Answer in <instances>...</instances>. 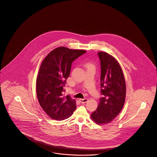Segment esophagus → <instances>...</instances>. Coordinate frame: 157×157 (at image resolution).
<instances>
[{
  "mask_svg": "<svg viewBox=\"0 0 157 157\" xmlns=\"http://www.w3.org/2000/svg\"><path fill=\"white\" fill-rule=\"evenodd\" d=\"M79 100L81 103H86L88 101V99H87V98H80Z\"/></svg>",
  "mask_w": 157,
  "mask_h": 157,
  "instance_id": "esophagus-1",
  "label": "esophagus"
}]
</instances>
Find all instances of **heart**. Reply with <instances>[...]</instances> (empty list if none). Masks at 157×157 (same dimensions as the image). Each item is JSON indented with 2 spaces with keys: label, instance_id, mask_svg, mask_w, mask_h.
<instances>
[{
  "label": "heart",
  "instance_id": "obj_1",
  "mask_svg": "<svg viewBox=\"0 0 157 157\" xmlns=\"http://www.w3.org/2000/svg\"><path fill=\"white\" fill-rule=\"evenodd\" d=\"M85 67L86 68H90V67H94V64L91 63H86L85 64Z\"/></svg>",
  "mask_w": 157,
  "mask_h": 157
}]
</instances>
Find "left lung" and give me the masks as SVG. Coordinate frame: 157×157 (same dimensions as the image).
I'll return each mask as SVG.
<instances>
[{"label": "left lung", "mask_w": 157, "mask_h": 157, "mask_svg": "<svg viewBox=\"0 0 157 157\" xmlns=\"http://www.w3.org/2000/svg\"><path fill=\"white\" fill-rule=\"evenodd\" d=\"M101 65V93L99 104L91 115L98 125L108 124L120 113L124 105L126 84L120 64L108 52H98Z\"/></svg>", "instance_id": "8db88e82"}]
</instances>
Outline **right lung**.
I'll use <instances>...</instances> for the list:
<instances>
[{"label":"right lung","mask_w":157,"mask_h":157,"mask_svg":"<svg viewBox=\"0 0 157 157\" xmlns=\"http://www.w3.org/2000/svg\"><path fill=\"white\" fill-rule=\"evenodd\" d=\"M85 52L83 49L57 47L49 52L40 66L36 78L37 97L41 108L53 120L67 119L76 108L75 100L61 92L73 61Z\"/></svg>","instance_id":"right-lung-1"}]
</instances>
